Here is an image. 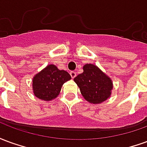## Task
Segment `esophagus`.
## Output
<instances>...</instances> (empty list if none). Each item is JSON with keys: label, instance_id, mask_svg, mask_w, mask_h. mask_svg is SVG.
I'll use <instances>...</instances> for the list:
<instances>
[{"label": "esophagus", "instance_id": "obj_1", "mask_svg": "<svg viewBox=\"0 0 147 147\" xmlns=\"http://www.w3.org/2000/svg\"><path fill=\"white\" fill-rule=\"evenodd\" d=\"M70 75H71V78L74 79L75 77L76 76V71H70Z\"/></svg>", "mask_w": 147, "mask_h": 147}]
</instances>
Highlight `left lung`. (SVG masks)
<instances>
[{"label":"left lung","mask_w":147,"mask_h":147,"mask_svg":"<svg viewBox=\"0 0 147 147\" xmlns=\"http://www.w3.org/2000/svg\"><path fill=\"white\" fill-rule=\"evenodd\" d=\"M74 81L80 87L84 98L94 104L105 101L110 96L113 89L112 80L97 66L91 64L84 65L83 72L78 75Z\"/></svg>","instance_id":"obj_1"}]
</instances>
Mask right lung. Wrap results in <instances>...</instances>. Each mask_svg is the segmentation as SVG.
<instances>
[{
  "mask_svg": "<svg viewBox=\"0 0 147 147\" xmlns=\"http://www.w3.org/2000/svg\"><path fill=\"white\" fill-rule=\"evenodd\" d=\"M70 80L71 76L66 71L59 70L53 64L48 65L34 77V94L42 100L50 101L59 94L63 84Z\"/></svg>",
  "mask_w": 147,
  "mask_h": 147,
  "instance_id": "1",
  "label": "right lung"
}]
</instances>
